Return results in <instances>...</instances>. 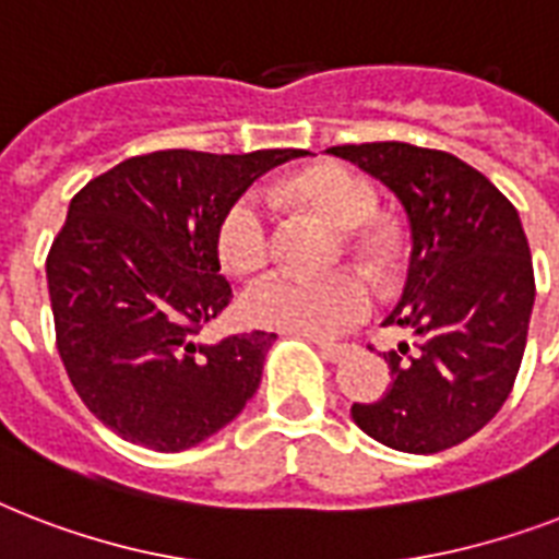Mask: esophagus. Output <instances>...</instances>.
<instances>
[{
  "label": "esophagus",
  "instance_id": "1",
  "mask_svg": "<svg viewBox=\"0 0 559 559\" xmlns=\"http://www.w3.org/2000/svg\"><path fill=\"white\" fill-rule=\"evenodd\" d=\"M316 348H319V354H322L324 359H331V362H342V359L348 357L350 345H345V342H331V340H313Z\"/></svg>",
  "mask_w": 559,
  "mask_h": 559
}]
</instances>
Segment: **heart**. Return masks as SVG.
I'll return each mask as SVG.
<instances>
[{"label":"heart","mask_w":559,"mask_h":559,"mask_svg":"<svg viewBox=\"0 0 559 559\" xmlns=\"http://www.w3.org/2000/svg\"><path fill=\"white\" fill-rule=\"evenodd\" d=\"M284 197L313 211L331 226H340L342 243L377 281H385L400 261L397 231L373 219L377 191L357 170L322 162L293 174ZM219 263L240 278H252L272 261V223L261 202L240 193L228 202L214 228ZM368 310V284L354 270L328 275H275L243 298V313L252 324L307 336H331L362 319Z\"/></svg>","instance_id":"1"}]
</instances>
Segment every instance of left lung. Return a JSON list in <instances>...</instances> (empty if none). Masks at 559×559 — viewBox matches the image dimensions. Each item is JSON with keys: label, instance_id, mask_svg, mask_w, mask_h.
Listing matches in <instances>:
<instances>
[{"label": "left lung", "instance_id": "1", "mask_svg": "<svg viewBox=\"0 0 559 559\" xmlns=\"http://www.w3.org/2000/svg\"><path fill=\"white\" fill-rule=\"evenodd\" d=\"M328 153L391 188L412 226L406 289L385 324L406 328L417 342L385 354L391 389L354 403L350 417L391 450H450L493 420L525 354L537 287L520 214L452 153L406 142Z\"/></svg>", "mask_w": 559, "mask_h": 559}]
</instances>
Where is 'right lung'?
<instances>
[{
	"label": "right lung",
	"mask_w": 559,
	"mask_h": 559,
	"mask_svg": "<svg viewBox=\"0 0 559 559\" xmlns=\"http://www.w3.org/2000/svg\"><path fill=\"white\" fill-rule=\"evenodd\" d=\"M305 153H144L72 197L46 258L57 350L83 406L124 441L197 447L258 391L275 333L197 340L231 301L214 228L261 174Z\"/></svg>",
	"instance_id": "1"
}]
</instances>
